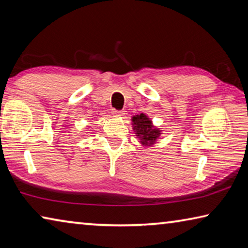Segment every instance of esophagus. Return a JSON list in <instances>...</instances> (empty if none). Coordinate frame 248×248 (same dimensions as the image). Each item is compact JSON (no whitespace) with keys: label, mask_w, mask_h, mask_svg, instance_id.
<instances>
[{"label":"esophagus","mask_w":248,"mask_h":248,"mask_svg":"<svg viewBox=\"0 0 248 248\" xmlns=\"http://www.w3.org/2000/svg\"><path fill=\"white\" fill-rule=\"evenodd\" d=\"M112 115L115 117H123L124 115V110H112Z\"/></svg>","instance_id":"obj_1"}]
</instances>
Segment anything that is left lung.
<instances>
[{"instance_id": "obj_1", "label": "left lung", "mask_w": 248, "mask_h": 248, "mask_svg": "<svg viewBox=\"0 0 248 248\" xmlns=\"http://www.w3.org/2000/svg\"><path fill=\"white\" fill-rule=\"evenodd\" d=\"M132 129L139 138L140 143L144 146H152L156 143L159 136L162 134V130L153 125L151 120L145 114L136 115L132 117Z\"/></svg>"}]
</instances>
